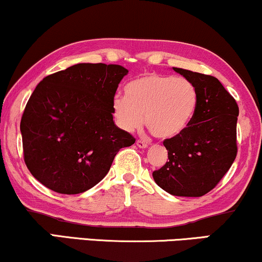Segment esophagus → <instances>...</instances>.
Instances as JSON below:
<instances>
[{
  "instance_id": "34e87169",
  "label": "esophagus",
  "mask_w": 262,
  "mask_h": 262,
  "mask_svg": "<svg viewBox=\"0 0 262 262\" xmlns=\"http://www.w3.org/2000/svg\"><path fill=\"white\" fill-rule=\"evenodd\" d=\"M136 144H137V147H138V148H142V149H144V148H147V147H148V143H147V142L141 141V139H138V141L136 142Z\"/></svg>"
}]
</instances>
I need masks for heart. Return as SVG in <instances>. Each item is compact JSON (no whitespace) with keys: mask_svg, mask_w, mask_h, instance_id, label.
Listing matches in <instances>:
<instances>
[{"mask_svg":"<svg viewBox=\"0 0 262 262\" xmlns=\"http://www.w3.org/2000/svg\"><path fill=\"white\" fill-rule=\"evenodd\" d=\"M199 93L183 77L148 73L125 86V97L113 98V113L119 127L132 132L143 123L155 137L167 139L181 135L195 117Z\"/></svg>","mask_w":262,"mask_h":262,"instance_id":"obj_1","label":"heart"}]
</instances>
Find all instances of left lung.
<instances>
[{
	"label": "left lung",
	"mask_w": 262,
	"mask_h": 262,
	"mask_svg": "<svg viewBox=\"0 0 262 262\" xmlns=\"http://www.w3.org/2000/svg\"><path fill=\"white\" fill-rule=\"evenodd\" d=\"M173 70L195 84L199 106L189 126L164 141L168 161L152 172V178L171 195L200 198L215 188L235 161L239 111L215 77Z\"/></svg>",
	"instance_id": "1"
}]
</instances>
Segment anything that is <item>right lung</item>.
<instances>
[{
    "label": "right lung",
    "instance_id": "obj_1",
    "mask_svg": "<svg viewBox=\"0 0 262 262\" xmlns=\"http://www.w3.org/2000/svg\"><path fill=\"white\" fill-rule=\"evenodd\" d=\"M127 73L120 64L77 63L39 81L20 123L24 160L37 181L59 193L84 192L135 143L113 121L115 91Z\"/></svg>",
    "mask_w": 262,
    "mask_h": 262
}]
</instances>
